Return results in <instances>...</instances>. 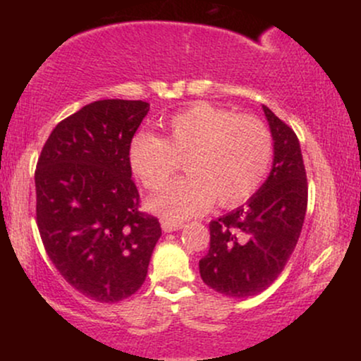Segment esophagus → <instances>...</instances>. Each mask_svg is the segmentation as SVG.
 I'll list each match as a JSON object with an SVG mask.
<instances>
[{
    "mask_svg": "<svg viewBox=\"0 0 361 361\" xmlns=\"http://www.w3.org/2000/svg\"><path fill=\"white\" fill-rule=\"evenodd\" d=\"M161 227H163L164 233H173V231L181 229V227H183V224L173 222V221H163V222H161Z\"/></svg>",
    "mask_w": 361,
    "mask_h": 361,
    "instance_id": "34e87169",
    "label": "esophagus"
}]
</instances>
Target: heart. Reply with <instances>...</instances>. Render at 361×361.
Masks as SVG:
<instances>
[{
	"label": "heart",
	"mask_w": 361,
	"mask_h": 361,
	"mask_svg": "<svg viewBox=\"0 0 361 361\" xmlns=\"http://www.w3.org/2000/svg\"><path fill=\"white\" fill-rule=\"evenodd\" d=\"M166 135L140 132L128 147V161L144 188L157 192L180 169L176 180L149 202L166 221L205 212L212 202L231 209L247 202L264 183L273 161L270 128L252 115L198 102L164 123Z\"/></svg>",
	"instance_id": "obj_1"
}]
</instances>
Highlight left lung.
Wrapping results in <instances>:
<instances>
[{
    "label": "left lung",
    "instance_id": "left-lung-1",
    "mask_svg": "<svg viewBox=\"0 0 361 361\" xmlns=\"http://www.w3.org/2000/svg\"><path fill=\"white\" fill-rule=\"evenodd\" d=\"M273 168L247 204L209 224L210 247L200 259L202 280L227 297L258 295L279 279L307 210V176L299 139L268 106Z\"/></svg>",
    "mask_w": 361,
    "mask_h": 361
}]
</instances>
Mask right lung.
Returning a JSON list of instances; mask_svg holds the SVG:
<instances>
[{
	"label": "right lung",
	"instance_id": "1",
	"mask_svg": "<svg viewBox=\"0 0 361 361\" xmlns=\"http://www.w3.org/2000/svg\"><path fill=\"white\" fill-rule=\"evenodd\" d=\"M149 111L142 100H98L56 126L35 169L37 227L71 287L118 302L142 287L161 235L140 212L128 147Z\"/></svg>",
	"mask_w": 361,
	"mask_h": 361
}]
</instances>
